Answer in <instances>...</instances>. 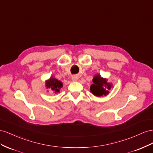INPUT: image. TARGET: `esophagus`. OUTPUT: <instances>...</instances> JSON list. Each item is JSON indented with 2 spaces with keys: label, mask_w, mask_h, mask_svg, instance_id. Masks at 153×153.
<instances>
[{
  "label": "esophagus",
  "mask_w": 153,
  "mask_h": 153,
  "mask_svg": "<svg viewBox=\"0 0 153 153\" xmlns=\"http://www.w3.org/2000/svg\"><path fill=\"white\" fill-rule=\"evenodd\" d=\"M77 79H78L77 76H72V80L73 81H77Z\"/></svg>",
  "instance_id": "obj_1"
}]
</instances>
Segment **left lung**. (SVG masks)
<instances>
[{"mask_svg": "<svg viewBox=\"0 0 153 153\" xmlns=\"http://www.w3.org/2000/svg\"><path fill=\"white\" fill-rule=\"evenodd\" d=\"M94 83L90 86V91L97 97L106 95L109 94L112 86V84L108 82L105 78H102L99 74L95 75L93 78Z\"/></svg>", "mask_w": 153, "mask_h": 153, "instance_id": "obj_1", "label": "left lung"}]
</instances>
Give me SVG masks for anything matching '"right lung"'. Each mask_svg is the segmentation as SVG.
Segmentation results:
<instances>
[{"label": "right lung", "instance_id": "right-lung-1", "mask_svg": "<svg viewBox=\"0 0 153 153\" xmlns=\"http://www.w3.org/2000/svg\"><path fill=\"white\" fill-rule=\"evenodd\" d=\"M45 86L47 88H51L54 94H58L59 92L60 89L63 87V83L53 77H51L49 80L45 82Z\"/></svg>", "mask_w": 153, "mask_h": 153}]
</instances>
